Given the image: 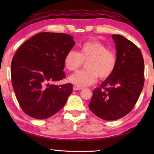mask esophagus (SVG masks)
Returning a JSON list of instances; mask_svg holds the SVG:
<instances>
[{
  "mask_svg": "<svg viewBox=\"0 0 154 154\" xmlns=\"http://www.w3.org/2000/svg\"><path fill=\"white\" fill-rule=\"evenodd\" d=\"M73 90H82V88H81V87H78V86H77V85H74L73 86Z\"/></svg>",
  "mask_w": 154,
  "mask_h": 154,
  "instance_id": "obj_1",
  "label": "esophagus"
}]
</instances>
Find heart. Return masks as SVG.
Segmentation results:
<instances>
[{"instance_id":"b5f03b06","label":"heart","mask_w":154,"mask_h":154,"mask_svg":"<svg viewBox=\"0 0 154 154\" xmlns=\"http://www.w3.org/2000/svg\"><path fill=\"white\" fill-rule=\"evenodd\" d=\"M85 62L86 69L78 71L69 77V82L78 87H85L94 83L98 77L106 79L113 73L118 63L114 51L107 49L97 41H89L80 46L79 52L70 50L64 57V63L67 70L76 71Z\"/></svg>"}]
</instances>
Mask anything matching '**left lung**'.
<instances>
[{
  "mask_svg": "<svg viewBox=\"0 0 154 154\" xmlns=\"http://www.w3.org/2000/svg\"><path fill=\"white\" fill-rule=\"evenodd\" d=\"M118 63L113 73L93 90L89 108L105 120H116L130 113L144 85V60L139 48L124 36L113 35Z\"/></svg>",
  "mask_w": 154,
  "mask_h": 154,
  "instance_id": "8db88e82",
  "label": "left lung"
}]
</instances>
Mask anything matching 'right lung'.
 Returning a JSON list of instances; mask_svg holds the SVG:
<instances>
[{
	"label": "right lung",
	"mask_w": 154,
	"mask_h": 154,
	"mask_svg": "<svg viewBox=\"0 0 154 154\" xmlns=\"http://www.w3.org/2000/svg\"><path fill=\"white\" fill-rule=\"evenodd\" d=\"M75 44L67 34L41 32L17 49L11 62V82L18 103L28 116L43 119L63 108L72 85L50 83L65 77L64 57Z\"/></svg>",
	"instance_id": "1"
}]
</instances>
